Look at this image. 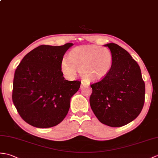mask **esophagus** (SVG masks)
Segmentation results:
<instances>
[{
	"instance_id": "esophagus-1",
	"label": "esophagus",
	"mask_w": 158,
	"mask_h": 158,
	"mask_svg": "<svg viewBox=\"0 0 158 158\" xmlns=\"http://www.w3.org/2000/svg\"><path fill=\"white\" fill-rule=\"evenodd\" d=\"M85 84L82 82V83H81V88L83 87V86H85Z\"/></svg>"
}]
</instances>
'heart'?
I'll use <instances>...</instances> for the list:
<instances>
[{"label": "heart", "instance_id": "heart-1", "mask_svg": "<svg viewBox=\"0 0 158 158\" xmlns=\"http://www.w3.org/2000/svg\"><path fill=\"white\" fill-rule=\"evenodd\" d=\"M112 53L107 48L82 46L72 49L68 60H62L61 70L69 78L75 76L76 70L88 83L100 81L108 76L113 66Z\"/></svg>", "mask_w": 158, "mask_h": 158}]
</instances>
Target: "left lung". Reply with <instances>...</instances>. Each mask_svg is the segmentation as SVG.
Segmentation results:
<instances>
[{
	"label": "left lung",
	"mask_w": 158,
	"mask_h": 158,
	"mask_svg": "<svg viewBox=\"0 0 158 158\" xmlns=\"http://www.w3.org/2000/svg\"><path fill=\"white\" fill-rule=\"evenodd\" d=\"M105 46L112 53L113 66L106 77L91 85L89 103L102 123L120 127L141 113L145 102V83L139 64L127 50L114 43Z\"/></svg>",
	"instance_id": "obj_1"
}]
</instances>
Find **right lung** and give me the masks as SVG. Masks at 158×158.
Masks as SVG:
<instances>
[{"mask_svg":"<svg viewBox=\"0 0 158 158\" xmlns=\"http://www.w3.org/2000/svg\"><path fill=\"white\" fill-rule=\"evenodd\" d=\"M73 45L39 46L17 66L12 99L22 119L30 125L52 127L67 116L71 98L81 83L65 80L61 71L64 54Z\"/></svg>","mask_w":158,"mask_h":158,"instance_id":"right-lung-1","label":"right lung"}]
</instances>
